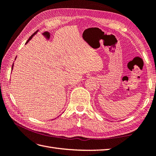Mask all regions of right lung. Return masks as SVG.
I'll use <instances>...</instances> for the list:
<instances>
[{"label":"right lung","instance_id":"right-lung-1","mask_svg":"<svg viewBox=\"0 0 156 156\" xmlns=\"http://www.w3.org/2000/svg\"><path fill=\"white\" fill-rule=\"evenodd\" d=\"M38 32V30H37V31H36V32H35L31 36H30V37L29 38V39L28 40H27V42H26V43H27V42H29V41H30V40H31L32 39V38L33 37V36H34V35L35 34H36V32ZM13 66H12V69H13Z\"/></svg>","mask_w":156,"mask_h":156}]
</instances>
